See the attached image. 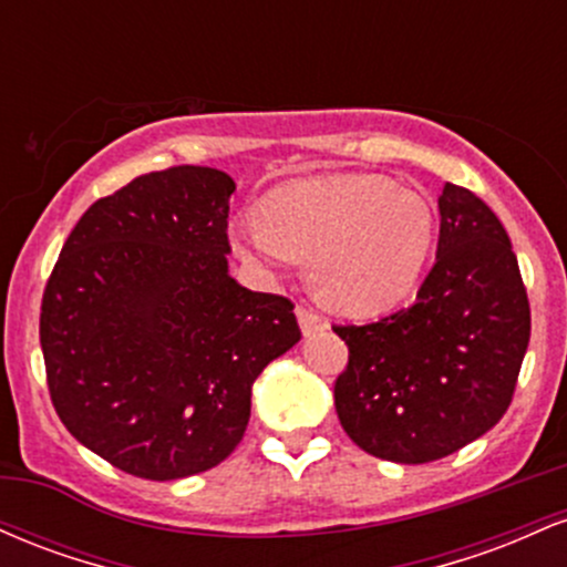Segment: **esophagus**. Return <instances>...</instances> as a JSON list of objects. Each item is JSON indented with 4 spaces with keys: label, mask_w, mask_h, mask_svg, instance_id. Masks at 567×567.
I'll list each match as a JSON object with an SVG mask.
<instances>
[{
    "label": "esophagus",
    "mask_w": 567,
    "mask_h": 567,
    "mask_svg": "<svg viewBox=\"0 0 567 567\" xmlns=\"http://www.w3.org/2000/svg\"><path fill=\"white\" fill-rule=\"evenodd\" d=\"M296 315H298V322H301V330H303V336H311V333H315V330H322V328H328V322H324V317L317 315V311L311 309V306H306V303H298Z\"/></svg>",
    "instance_id": "34e87169"
}]
</instances>
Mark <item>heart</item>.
Returning a JSON list of instances; mask_svg holds the SVG:
<instances>
[{"label":"heart","instance_id":"b5f03b06","mask_svg":"<svg viewBox=\"0 0 567 567\" xmlns=\"http://www.w3.org/2000/svg\"><path fill=\"white\" fill-rule=\"evenodd\" d=\"M434 245V213L383 175L338 173L277 186L258 229L237 234L247 261H309L311 288L343 315H381L419 282Z\"/></svg>","mask_w":567,"mask_h":567}]
</instances>
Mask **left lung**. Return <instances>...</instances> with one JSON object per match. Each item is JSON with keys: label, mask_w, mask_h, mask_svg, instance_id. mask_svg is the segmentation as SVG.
I'll use <instances>...</instances> for the list:
<instances>
[{"label": "left lung", "mask_w": 567, "mask_h": 567, "mask_svg": "<svg viewBox=\"0 0 567 567\" xmlns=\"http://www.w3.org/2000/svg\"><path fill=\"white\" fill-rule=\"evenodd\" d=\"M437 261L408 309L333 324L349 362L336 413L383 461L445 458L501 421L530 341V303L509 234L470 188L445 184Z\"/></svg>", "instance_id": "left-lung-1"}]
</instances>
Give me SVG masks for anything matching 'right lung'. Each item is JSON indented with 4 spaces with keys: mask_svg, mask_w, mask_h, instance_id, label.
Segmentation results:
<instances>
[{
    "mask_svg": "<svg viewBox=\"0 0 567 567\" xmlns=\"http://www.w3.org/2000/svg\"><path fill=\"white\" fill-rule=\"evenodd\" d=\"M216 167L146 173L69 234L39 315L58 419L143 480L229 458L261 370L301 338L292 301L229 277V197Z\"/></svg>",
    "mask_w": 567,
    "mask_h": 567,
    "instance_id": "obj_1",
    "label": "right lung"
}]
</instances>
